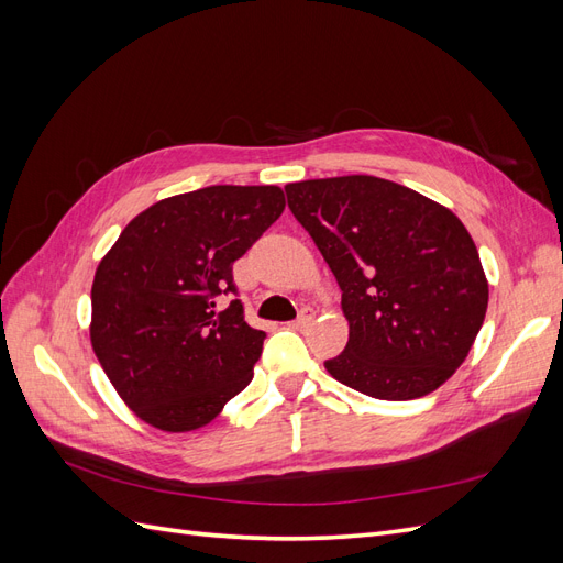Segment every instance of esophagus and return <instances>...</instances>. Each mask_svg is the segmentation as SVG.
Returning a JSON list of instances; mask_svg holds the SVG:
<instances>
[{
    "mask_svg": "<svg viewBox=\"0 0 563 563\" xmlns=\"http://www.w3.org/2000/svg\"><path fill=\"white\" fill-rule=\"evenodd\" d=\"M312 321H314V310H312V308H302L300 314H298V319L291 323V327H294V329H305V327H310Z\"/></svg>",
    "mask_w": 563,
    "mask_h": 563,
    "instance_id": "1",
    "label": "esophagus"
}]
</instances>
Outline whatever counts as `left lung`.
<instances>
[{
    "instance_id": "left-lung-1",
    "label": "left lung",
    "mask_w": 563,
    "mask_h": 563,
    "mask_svg": "<svg viewBox=\"0 0 563 563\" xmlns=\"http://www.w3.org/2000/svg\"><path fill=\"white\" fill-rule=\"evenodd\" d=\"M343 291L350 323L331 376L362 395L408 401L465 362L488 308V282L467 228L424 195L376 176L284 187Z\"/></svg>"
}]
</instances>
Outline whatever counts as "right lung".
<instances>
[{
	"mask_svg": "<svg viewBox=\"0 0 563 563\" xmlns=\"http://www.w3.org/2000/svg\"><path fill=\"white\" fill-rule=\"evenodd\" d=\"M286 207L277 185H211L135 216L91 286V347L117 395L147 424L190 432L251 383L265 331L244 321L232 263Z\"/></svg>",
	"mask_w": 563,
	"mask_h": 563,
	"instance_id": "add662e5",
	"label": "right lung"
}]
</instances>
